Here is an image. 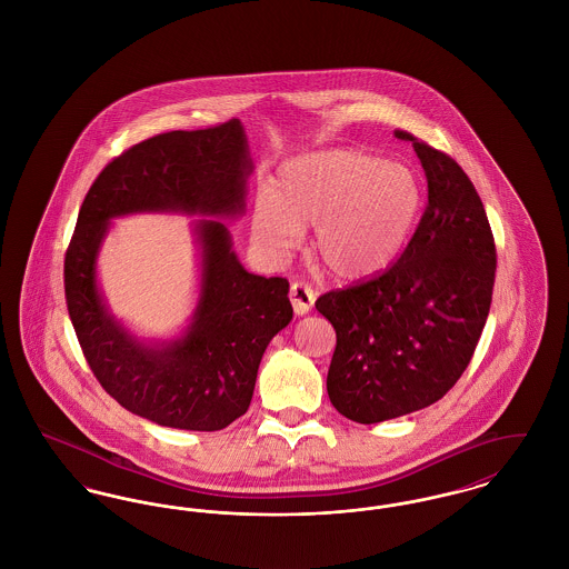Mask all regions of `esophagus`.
Here are the masks:
<instances>
[{
    "label": "esophagus",
    "mask_w": 569,
    "mask_h": 569,
    "mask_svg": "<svg viewBox=\"0 0 569 569\" xmlns=\"http://www.w3.org/2000/svg\"><path fill=\"white\" fill-rule=\"evenodd\" d=\"M289 298H291V303H293L296 315H298V317H303V315H308V312H310V308L315 306L317 293H315L308 284H303V282H293V284H291V293H289Z\"/></svg>",
    "instance_id": "34e87169"
}]
</instances>
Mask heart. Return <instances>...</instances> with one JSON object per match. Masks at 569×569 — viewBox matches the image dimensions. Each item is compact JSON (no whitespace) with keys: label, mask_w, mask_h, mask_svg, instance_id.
I'll return each instance as SVG.
<instances>
[{"label":"heart","mask_w":569,"mask_h":569,"mask_svg":"<svg viewBox=\"0 0 569 569\" xmlns=\"http://www.w3.org/2000/svg\"><path fill=\"white\" fill-rule=\"evenodd\" d=\"M421 190L413 171L356 150L301 153L282 162L271 194L250 213L254 241L273 259L298 248L315 227L312 252L345 282L368 280L400 257L413 233Z\"/></svg>","instance_id":"b5f03b06"}]
</instances>
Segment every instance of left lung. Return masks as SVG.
<instances>
[{
	"label": "left lung",
	"mask_w": 569,
	"mask_h": 569,
	"mask_svg": "<svg viewBox=\"0 0 569 569\" xmlns=\"http://www.w3.org/2000/svg\"><path fill=\"white\" fill-rule=\"evenodd\" d=\"M428 181L418 231L386 273L329 291L317 310L336 329L328 393L345 418L379 423L441 400L486 326L497 252L486 210L448 153L409 132Z\"/></svg>",
	"instance_id": "left-lung-1"
}]
</instances>
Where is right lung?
I'll use <instances>...</instances> for the list:
<instances>
[{
  "instance_id": "obj_1",
  "label": "right lung",
  "mask_w": 569,
  "mask_h": 569,
  "mask_svg": "<svg viewBox=\"0 0 569 569\" xmlns=\"http://www.w3.org/2000/svg\"><path fill=\"white\" fill-rule=\"evenodd\" d=\"M252 169L240 120L173 130L109 162L79 211L63 263L77 338L100 386L158 426L213 432L241 418L271 338L293 319L289 282L246 270L224 222L243 216ZM134 212L200 216L191 223L198 306L171 339L128 329L99 287V248L112 220Z\"/></svg>"
}]
</instances>
